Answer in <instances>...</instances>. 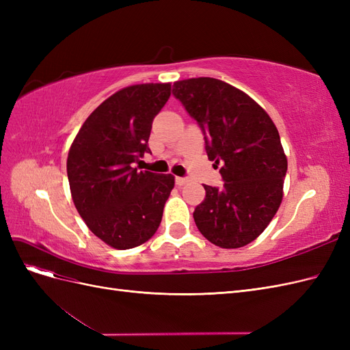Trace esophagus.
Returning <instances> with one entry per match:
<instances>
[{
  "label": "esophagus",
  "instance_id": "1",
  "mask_svg": "<svg viewBox=\"0 0 350 350\" xmlns=\"http://www.w3.org/2000/svg\"><path fill=\"white\" fill-rule=\"evenodd\" d=\"M187 181H188V179L184 178V176H175V183H176V185H179V187L187 184Z\"/></svg>",
  "mask_w": 350,
  "mask_h": 350
}]
</instances>
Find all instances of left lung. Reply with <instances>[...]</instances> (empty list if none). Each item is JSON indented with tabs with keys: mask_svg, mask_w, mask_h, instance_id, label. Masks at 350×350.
<instances>
[{
	"mask_svg": "<svg viewBox=\"0 0 350 350\" xmlns=\"http://www.w3.org/2000/svg\"><path fill=\"white\" fill-rule=\"evenodd\" d=\"M172 94L204 135L210 161L221 163L224 185H204L194 221L220 248H239L267 228L282 203L288 161L271 118L230 84L198 77L174 83Z\"/></svg>",
	"mask_w": 350,
	"mask_h": 350,
	"instance_id": "8db88e82",
	"label": "left lung"
}]
</instances>
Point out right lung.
<instances>
[{"instance_id": "1", "label": "right lung", "mask_w": 350, "mask_h": 350, "mask_svg": "<svg viewBox=\"0 0 350 350\" xmlns=\"http://www.w3.org/2000/svg\"><path fill=\"white\" fill-rule=\"evenodd\" d=\"M169 96V83L116 92L84 121L68 152L74 206L93 234L116 250L139 247L154 235L174 188L171 174L133 167L150 153L152 122Z\"/></svg>"}]
</instances>
